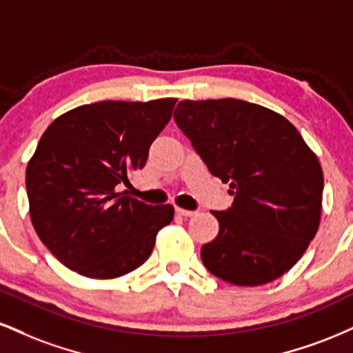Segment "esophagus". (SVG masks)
<instances>
[{
	"mask_svg": "<svg viewBox=\"0 0 353 353\" xmlns=\"http://www.w3.org/2000/svg\"><path fill=\"white\" fill-rule=\"evenodd\" d=\"M176 214L181 215V217H192V215L197 214V212H194V210H185V209H181V207H176Z\"/></svg>",
	"mask_w": 353,
	"mask_h": 353,
	"instance_id": "1",
	"label": "esophagus"
}]
</instances>
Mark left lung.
<instances>
[{
    "label": "left lung",
    "mask_w": 353,
    "mask_h": 353,
    "mask_svg": "<svg viewBox=\"0 0 353 353\" xmlns=\"http://www.w3.org/2000/svg\"><path fill=\"white\" fill-rule=\"evenodd\" d=\"M174 120L210 174L228 182L232 207L212 212L219 235L201 250L205 268L236 286L290 271L321 222L324 176L286 118L236 99L184 100Z\"/></svg>",
    "instance_id": "left-lung-1"
}]
</instances>
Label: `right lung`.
I'll return each instance as SVG.
<instances>
[{
	"mask_svg": "<svg viewBox=\"0 0 353 353\" xmlns=\"http://www.w3.org/2000/svg\"><path fill=\"white\" fill-rule=\"evenodd\" d=\"M176 99L99 101L61 114L26 169L29 214L49 252L75 273L112 279L141 266L174 207L120 192L143 169Z\"/></svg>",
	"mask_w": 353,
	"mask_h": 353,
	"instance_id": "obj_1",
	"label": "right lung"
}]
</instances>
